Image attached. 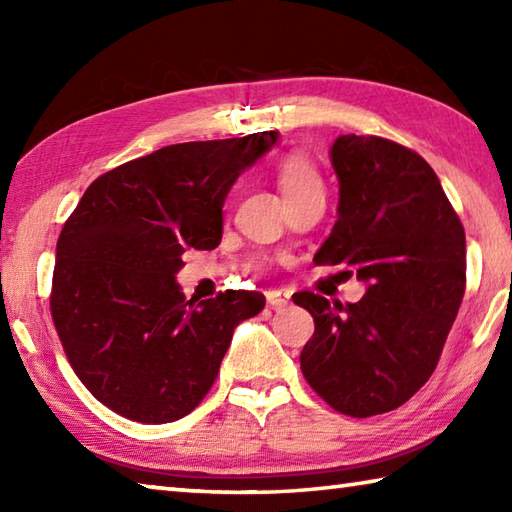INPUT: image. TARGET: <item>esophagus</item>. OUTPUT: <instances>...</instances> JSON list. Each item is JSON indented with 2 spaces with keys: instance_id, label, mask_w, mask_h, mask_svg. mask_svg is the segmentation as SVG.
<instances>
[{
  "instance_id": "1",
  "label": "esophagus",
  "mask_w": 512,
  "mask_h": 512,
  "mask_svg": "<svg viewBox=\"0 0 512 512\" xmlns=\"http://www.w3.org/2000/svg\"><path fill=\"white\" fill-rule=\"evenodd\" d=\"M291 300V293L287 289H268L266 291V302L271 305L273 309H282L287 307Z\"/></svg>"
}]
</instances>
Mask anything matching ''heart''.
I'll return each mask as SVG.
<instances>
[{
  "label": "heart",
  "mask_w": 512,
  "mask_h": 512,
  "mask_svg": "<svg viewBox=\"0 0 512 512\" xmlns=\"http://www.w3.org/2000/svg\"><path fill=\"white\" fill-rule=\"evenodd\" d=\"M275 178L284 201L309 192H323V180H320L318 169L302 153H289L287 158H282L275 169Z\"/></svg>",
  "instance_id": "heart-1"
}]
</instances>
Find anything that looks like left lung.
<instances>
[{
	"instance_id": "obj_1",
	"label": "left lung",
	"mask_w": 512,
	"mask_h": 512,
	"mask_svg": "<svg viewBox=\"0 0 512 512\" xmlns=\"http://www.w3.org/2000/svg\"><path fill=\"white\" fill-rule=\"evenodd\" d=\"M329 160L339 219L314 262L352 268L366 293L345 307L293 293L316 325L300 368L332 409L368 418L411 400L436 370L465 293V230L436 171L406 146L339 135Z\"/></svg>"
}]
</instances>
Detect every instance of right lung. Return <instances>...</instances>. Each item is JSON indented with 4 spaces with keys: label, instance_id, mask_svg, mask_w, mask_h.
<instances>
[{
    "label": "right lung",
    "instance_id": "add662e5",
    "mask_svg": "<svg viewBox=\"0 0 512 512\" xmlns=\"http://www.w3.org/2000/svg\"><path fill=\"white\" fill-rule=\"evenodd\" d=\"M280 133L185 142L103 173L56 246L51 316L85 388L128 420L185 418L210 391L241 320L266 298L225 291L187 300L176 273L187 248L223 237V203Z\"/></svg>",
    "mask_w": 512,
    "mask_h": 512
}]
</instances>
